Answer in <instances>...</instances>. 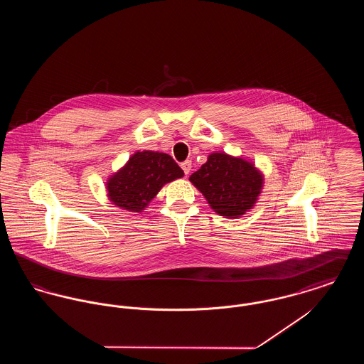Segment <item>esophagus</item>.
Here are the masks:
<instances>
[{
    "label": "esophagus",
    "instance_id": "esophagus-1",
    "mask_svg": "<svg viewBox=\"0 0 364 364\" xmlns=\"http://www.w3.org/2000/svg\"><path fill=\"white\" fill-rule=\"evenodd\" d=\"M191 166H192V162H191L190 159H187V161H184V162L181 164V169L184 171V173L186 174L190 173Z\"/></svg>",
    "mask_w": 364,
    "mask_h": 364
}]
</instances>
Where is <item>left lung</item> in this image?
Listing matches in <instances>:
<instances>
[{
    "instance_id": "obj_1",
    "label": "left lung",
    "mask_w": 364,
    "mask_h": 364,
    "mask_svg": "<svg viewBox=\"0 0 364 364\" xmlns=\"http://www.w3.org/2000/svg\"><path fill=\"white\" fill-rule=\"evenodd\" d=\"M190 181L202 192L210 208L226 218H239L255 206L263 174L252 162L225 153H213Z\"/></svg>"
}]
</instances>
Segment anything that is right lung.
Returning <instances> with one entry per match:
<instances>
[{
    "mask_svg": "<svg viewBox=\"0 0 364 364\" xmlns=\"http://www.w3.org/2000/svg\"><path fill=\"white\" fill-rule=\"evenodd\" d=\"M184 176L173 158L158 151H138L106 183L109 200L117 208L140 213L166 184Z\"/></svg>",
    "mask_w": 364,
    "mask_h": 364,
    "instance_id": "1",
    "label": "right lung"
}]
</instances>
